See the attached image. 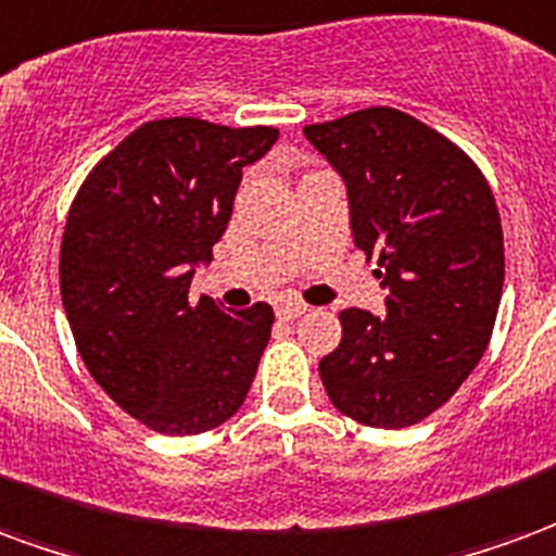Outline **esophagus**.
Here are the masks:
<instances>
[{
	"label": "esophagus",
	"mask_w": 556,
	"mask_h": 556,
	"mask_svg": "<svg viewBox=\"0 0 556 556\" xmlns=\"http://www.w3.org/2000/svg\"><path fill=\"white\" fill-rule=\"evenodd\" d=\"M278 317L281 319H295L302 317V314H307V305L305 302H295V299H283V302H278Z\"/></svg>",
	"instance_id": "obj_1"
}]
</instances>
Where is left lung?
Instances as JSON below:
<instances>
[{"instance_id":"1","label":"left lung","mask_w":556,"mask_h":556,"mask_svg":"<svg viewBox=\"0 0 556 556\" xmlns=\"http://www.w3.org/2000/svg\"><path fill=\"white\" fill-rule=\"evenodd\" d=\"M346 184L355 245L376 257L388 311H340L319 362L338 412L364 427L420 424L483 358L504 290V230L489 180L439 129L391 106L307 124Z\"/></svg>"}]
</instances>
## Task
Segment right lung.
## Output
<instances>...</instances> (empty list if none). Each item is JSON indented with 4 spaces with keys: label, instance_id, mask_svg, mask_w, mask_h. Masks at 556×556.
Here are the masks:
<instances>
[{
    "label": "right lung",
    "instance_id": "right-lung-1",
    "mask_svg": "<svg viewBox=\"0 0 556 556\" xmlns=\"http://www.w3.org/2000/svg\"><path fill=\"white\" fill-rule=\"evenodd\" d=\"M275 127L160 117L97 162L73 198L59 281L76 350L117 406L162 435H198L237 415L275 314L189 299L213 257L242 168Z\"/></svg>",
    "mask_w": 556,
    "mask_h": 556
}]
</instances>
